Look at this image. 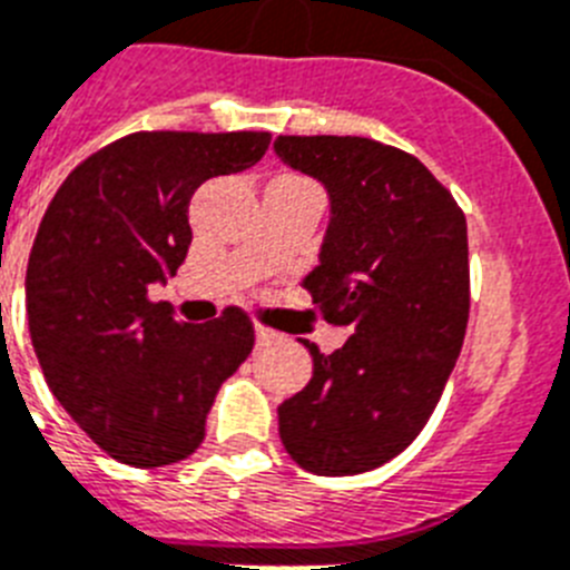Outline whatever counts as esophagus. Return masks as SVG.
Masks as SVG:
<instances>
[{"label": "esophagus", "mask_w": 570, "mask_h": 570, "mask_svg": "<svg viewBox=\"0 0 570 570\" xmlns=\"http://www.w3.org/2000/svg\"><path fill=\"white\" fill-rule=\"evenodd\" d=\"M256 343L259 345H265V343H271V340H274V332H267V328H256Z\"/></svg>", "instance_id": "34e87169"}]
</instances>
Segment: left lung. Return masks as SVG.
I'll return each instance as SVG.
<instances>
[{"label":"left lung","instance_id":"1","mask_svg":"<svg viewBox=\"0 0 570 570\" xmlns=\"http://www.w3.org/2000/svg\"><path fill=\"white\" fill-rule=\"evenodd\" d=\"M276 158L323 184L328 225L303 288L352 337L308 348L314 372L279 403V438L317 475H354L401 455L430 421L470 314L466 222L412 155L368 138L279 135Z\"/></svg>","mask_w":570,"mask_h":570}]
</instances>
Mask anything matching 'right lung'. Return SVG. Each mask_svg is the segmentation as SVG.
<instances>
[{
	"label": "right lung",
	"mask_w": 570,
	"mask_h": 570,
	"mask_svg": "<svg viewBox=\"0 0 570 570\" xmlns=\"http://www.w3.org/2000/svg\"><path fill=\"white\" fill-rule=\"evenodd\" d=\"M267 132H138L86 158L48 204L26 274L31 343L62 410L111 459L164 466L204 441L253 348L238 308L181 325L149 288L187 259L189 198L253 167Z\"/></svg>",
	"instance_id": "right-lung-1"
}]
</instances>
